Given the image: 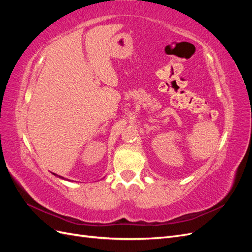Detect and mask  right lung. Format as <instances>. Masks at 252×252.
I'll return each mask as SVG.
<instances>
[{"mask_svg": "<svg viewBox=\"0 0 252 252\" xmlns=\"http://www.w3.org/2000/svg\"><path fill=\"white\" fill-rule=\"evenodd\" d=\"M52 174H55V175H56V177H58V178H60V179H62V180H66V179H64L63 177H61V175H58L57 173H52Z\"/></svg>", "mask_w": 252, "mask_h": 252, "instance_id": "obj_1", "label": "right lung"}]
</instances>
